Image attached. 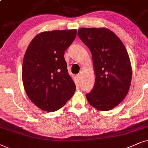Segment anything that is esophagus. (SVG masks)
Returning a JSON list of instances; mask_svg holds the SVG:
<instances>
[{
	"mask_svg": "<svg viewBox=\"0 0 148 148\" xmlns=\"http://www.w3.org/2000/svg\"><path fill=\"white\" fill-rule=\"evenodd\" d=\"M76 78H77L78 80H80V74H77V75H76Z\"/></svg>",
	"mask_w": 148,
	"mask_h": 148,
	"instance_id": "34e87169",
	"label": "esophagus"
}]
</instances>
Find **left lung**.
I'll return each mask as SVG.
<instances>
[{
  "mask_svg": "<svg viewBox=\"0 0 148 148\" xmlns=\"http://www.w3.org/2000/svg\"><path fill=\"white\" fill-rule=\"evenodd\" d=\"M78 37L90 50L96 80L86 95L99 111H110L125 98L132 79L130 58L124 44L106 28H81Z\"/></svg>",
  "mask_w": 148,
  "mask_h": 148,
  "instance_id": "8db88e82",
  "label": "left lung"
}]
</instances>
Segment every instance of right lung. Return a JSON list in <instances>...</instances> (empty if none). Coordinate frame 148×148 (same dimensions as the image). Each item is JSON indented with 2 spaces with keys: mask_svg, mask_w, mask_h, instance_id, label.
<instances>
[{
  "mask_svg": "<svg viewBox=\"0 0 148 148\" xmlns=\"http://www.w3.org/2000/svg\"><path fill=\"white\" fill-rule=\"evenodd\" d=\"M76 36V29L45 31L28 46L22 63V82L30 100L43 111L60 109L75 92L64 52Z\"/></svg>",
  "mask_w": 148,
  "mask_h": 148,
  "instance_id": "right-lung-1",
  "label": "right lung"
}]
</instances>
